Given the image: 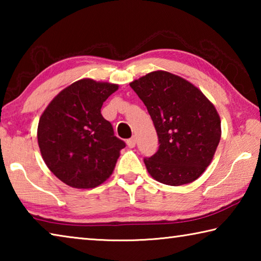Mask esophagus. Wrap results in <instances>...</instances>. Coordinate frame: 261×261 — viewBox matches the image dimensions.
<instances>
[{"label":"esophagus","mask_w":261,"mask_h":261,"mask_svg":"<svg viewBox=\"0 0 261 261\" xmlns=\"http://www.w3.org/2000/svg\"><path fill=\"white\" fill-rule=\"evenodd\" d=\"M126 145H127V146H129L130 148H134V147L136 146V139H135V137H132V138L127 139V140H126Z\"/></svg>","instance_id":"34e87169"}]
</instances>
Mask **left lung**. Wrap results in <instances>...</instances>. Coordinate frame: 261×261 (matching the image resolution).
<instances>
[{
    "instance_id": "obj_1",
    "label": "left lung",
    "mask_w": 261,
    "mask_h": 261,
    "mask_svg": "<svg viewBox=\"0 0 261 261\" xmlns=\"http://www.w3.org/2000/svg\"><path fill=\"white\" fill-rule=\"evenodd\" d=\"M155 126L159 149L145 158L158 182L178 187L204 173L221 138V120L214 105L184 78L153 71L130 83Z\"/></svg>"
}]
</instances>
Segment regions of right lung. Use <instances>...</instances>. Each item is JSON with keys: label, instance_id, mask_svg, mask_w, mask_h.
<instances>
[{"label": "right lung", "instance_id": "add662e5", "mask_svg": "<svg viewBox=\"0 0 261 261\" xmlns=\"http://www.w3.org/2000/svg\"><path fill=\"white\" fill-rule=\"evenodd\" d=\"M118 85L85 78L57 94L42 113L38 144L57 178L76 189H93L110 175L125 143L114 136L101 107Z\"/></svg>", "mask_w": 261, "mask_h": 261}]
</instances>
